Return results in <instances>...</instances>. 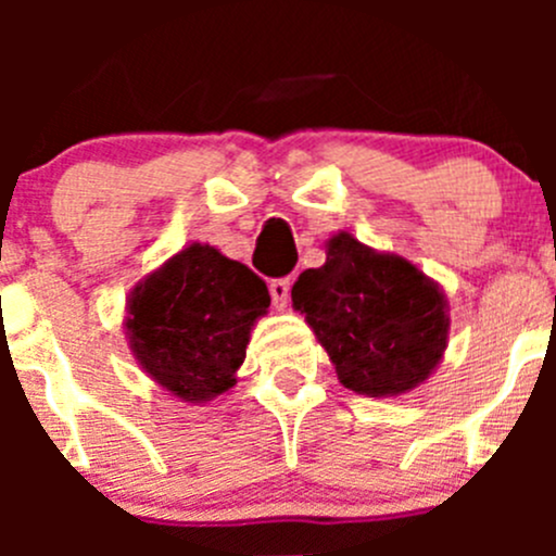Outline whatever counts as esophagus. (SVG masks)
<instances>
[{"label":"esophagus","instance_id":"obj_1","mask_svg":"<svg viewBox=\"0 0 556 556\" xmlns=\"http://www.w3.org/2000/svg\"><path fill=\"white\" fill-rule=\"evenodd\" d=\"M268 293H271V301L277 309H285L290 301V279H271V285H268Z\"/></svg>","mask_w":556,"mask_h":556}]
</instances>
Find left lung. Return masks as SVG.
Wrapping results in <instances>:
<instances>
[{
    "mask_svg": "<svg viewBox=\"0 0 556 556\" xmlns=\"http://www.w3.org/2000/svg\"><path fill=\"white\" fill-rule=\"evenodd\" d=\"M293 309L309 323L346 390L392 397L419 387L450 344V304L439 282L395 252L341 231L325 263L293 285Z\"/></svg>",
    "mask_w": 556,
    "mask_h": 556,
    "instance_id": "obj_1",
    "label": "left lung"
}]
</instances>
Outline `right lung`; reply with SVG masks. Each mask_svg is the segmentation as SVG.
<instances>
[{
  "mask_svg": "<svg viewBox=\"0 0 556 556\" xmlns=\"http://www.w3.org/2000/svg\"><path fill=\"white\" fill-rule=\"evenodd\" d=\"M268 304L266 282L244 263L193 242L134 285L123 328L142 371L199 406L237 384L250 333Z\"/></svg>",
  "mask_w": 556,
  "mask_h": 556,
  "instance_id": "right-lung-1",
  "label": "right lung"
}]
</instances>
